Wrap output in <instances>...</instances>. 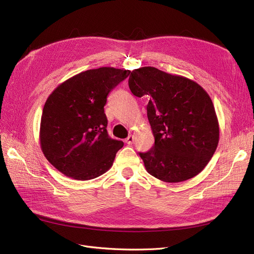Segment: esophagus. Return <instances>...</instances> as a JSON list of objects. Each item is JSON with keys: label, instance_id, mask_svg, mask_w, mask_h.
<instances>
[{"label": "esophagus", "instance_id": "34e87169", "mask_svg": "<svg viewBox=\"0 0 254 254\" xmlns=\"http://www.w3.org/2000/svg\"><path fill=\"white\" fill-rule=\"evenodd\" d=\"M133 141H134V136H133V135H129V136L127 137V139L125 140V143L130 145V144L133 143Z\"/></svg>", "mask_w": 254, "mask_h": 254}]
</instances>
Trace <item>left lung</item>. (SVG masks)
<instances>
[{"mask_svg": "<svg viewBox=\"0 0 254 254\" xmlns=\"http://www.w3.org/2000/svg\"><path fill=\"white\" fill-rule=\"evenodd\" d=\"M132 94L149 98L147 118L155 145L140 152L146 171L177 183L200 173L219 141V124L211 97L196 81L153 66L130 73Z\"/></svg>", "mask_w": 254, "mask_h": 254, "instance_id": "obj_1", "label": "left lung"}]
</instances>
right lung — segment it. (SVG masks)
I'll use <instances>...</instances> for the list:
<instances>
[{"mask_svg":"<svg viewBox=\"0 0 254 254\" xmlns=\"http://www.w3.org/2000/svg\"><path fill=\"white\" fill-rule=\"evenodd\" d=\"M129 70L103 66L61 82L44 104L39 140L49 162L64 176L86 181L109 171L122 141L107 132L104 106Z\"/></svg>","mask_w":254,"mask_h":254,"instance_id":"obj_1","label":"right lung"}]
</instances>
